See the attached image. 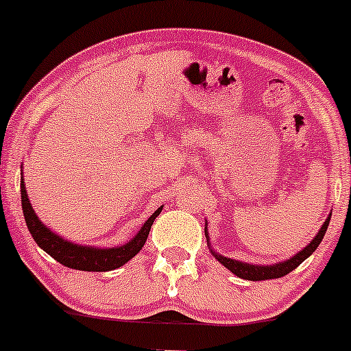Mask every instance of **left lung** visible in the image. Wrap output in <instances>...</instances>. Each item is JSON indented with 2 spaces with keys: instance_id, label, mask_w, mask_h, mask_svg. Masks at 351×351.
Returning a JSON list of instances; mask_svg holds the SVG:
<instances>
[{
  "instance_id": "obj_1",
  "label": "left lung",
  "mask_w": 351,
  "mask_h": 351,
  "mask_svg": "<svg viewBox=\"0 0 351 351\" xmlns=\"http://www.w3.org/2000/svg\"><path fill=\"white\" fill-rule=\"evenodd\" d=\"M329 219H331V215H329L326 221H324L323 228L319 229V232L316 234V238H314L313 241L307 244V246L304 247L302 251H299V253H297L295 256L290 258V260L280 261V263H275V265H251V263H244V261H238V260H231V258H226V256H222V254L215 253V251H212V250H210V253L214 254L215 260L221 261V263L224 265L228 270H231L232 274L236 275V277L244 278V280L260 282V280H270V278L285 277L287 274H290L292 270H295V268L299 267V265L302 263L306 258H309L311 254L316 251V247L319 246L321 241H323L324 234H326V229L329 226ZM205 228H207V224H205ZM205 238L208 239L207 231H205Z\"/></svg>"
}]
</instances>
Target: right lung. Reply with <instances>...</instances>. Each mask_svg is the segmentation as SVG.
<instances>
[{"label":"right lung","mask_w":351,"mask_h":351,"mask_svg":"<svg viewBox=\"0 0 351 351\" xmlns=\"http://www.w3.org/2000/svg\"><path fill=\"white\" fill-rule=\"evenodd\" d=\"M20 192H22V208L25 215V222L30 231L34 241L42 247L47 254H51L54 260L62 263L67 268H74V270L83 271H110L120 268L125 265L127 261L132 260L141 250H143L144 243H146L147 236H149L151 226H153L154 219L158 217L162 207L144 222L143 228L139 229L136 236L130 241H127L122 246L115 247H93V246H81V244L69 243L67 239L61 238L59 234L52 232L45 224H42L40 219L37 217L35 210L32 208L30 200H28L27 190H25V182L22 176L20 182Z\"/></svg>","instance_id":"right-lung-1"}]
</instances>
